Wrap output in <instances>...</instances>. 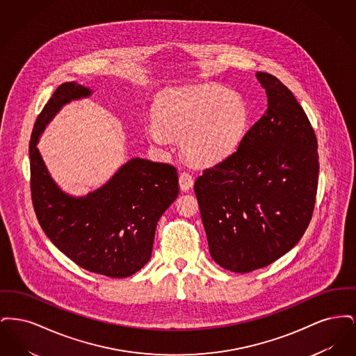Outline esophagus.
Wrapping results in <instances>:
<instances>
[{
  "instance_id": "1",
  "label": "esophagus",
  "mask_w": 356,
  "mask_h": 356,
  "mask_svg": "<svg viewBox=\"0 0 356 356\" xmlns=\"http://www.w3.org/2000/svg\"><path fill=\"white\" fill-rule=\"evenodd\" d=\"M193 183H195V179H193V176L189 172L180 173V176H179V186H180L181 191H184V192L189 191L193 186Z\"/></svg>"
}]
</instances>
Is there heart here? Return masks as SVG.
I'll return each mask as SVG.
<instances>
[{"instance_id":"1","label":"heart","mask_w":356,"mask_h":356,"mask_svg":"<svg viewBox=\"0 0 356 356\" xmlns=\"http://www.w3.org/2000/svg\"><path fill=\"white\" fill-rule=\"evenodd\" d=\"M153 119L144 131L164 145L180 138V151L195 165L219 164L236 152L245 136L250 111L245 100L216 84L170 88L153 102Z\"/></svg>"}]
</instances>
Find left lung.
Segmentation results:
<instances>
[{"instance_id": "1", "label": "left lung", "mask_w": 356, "mask_h": 356, "mask_svg": "<svg viewBox=\"0 0 356 356\" xmlns=\"http://www.w3.org/2000/svg\"><path fill=\"white\" fill-rule=\"evenodd\" d=\"M266 113L238 149L195 183L209 254L225 270L263 268L293 248L311 221L318 141L303 108L275 76L257 72Z\"/></svg>"}]
</instances>
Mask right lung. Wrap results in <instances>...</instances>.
I'll list each match as a JSON object with an SVG mask.
<instances>
[{"mask_svg": "<svg viewBox=\"0 0 356 356\" xmlns=\"http://www.w3.org/2000/svg\"><path fill=\"white\" fill-rule=\"evenodd\" d=\"M90 95L84 85L64 83L37 118L29 144L34 212L45 235L77 266L109 277H128L151 259L157 221L179 193L177 170L136 157L86 196L73 197L61 191L38 152V138L65 104Z\"/></svg>", "mask_w": 356, "mask_h": 356, "instance_id": "add662e5", "label": "right lung"}]
</instances>
